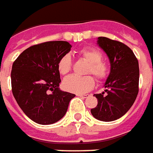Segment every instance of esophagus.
Segmentation results:
<instances>
[{"mask_svg": "<svg viewBox=\"0 0 153 153\" xmlns=\"http://www.w3.org/2000/svg\"><path fill=\"white\" fill-rule=\"evenodd\" d=\"M76 95L79 96V97H82V98H87V97H88L87 94H80V93H78V94H76Z\"/></svg>", "mask_w": 153, "mask_h": 153, "instance_id": "1", "label": "esophagus"}]
</instances>
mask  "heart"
<instances>
[{
	"instance_id": "1",
	"label": "heart",
	"mask_w": 153,
	"mask_h": 153,
	"mask_svg": "<svg viewBox=\"0 0 153 153\" xmlns=\"http://www.w3.org/2000/svg\"><path fill=\"white\" fill-rule=\"evenodd\" d=\"M79 56L87 61L88 65L86 68V74H93L98 82H103L107 78L109 72L108 65L102 59V53L93 47L82 48L78 51ZM72 67V60L71 55L65 54L60 57L57 64L58 71L60 75L69 73ZM95 85L94 78L91 75L79 76L71 75L65 79L62 87L65 91L75 93H87L93 88Z\"/></svg>"
}]
</instances>
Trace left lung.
Returning a JSON list of instances; mask_svg holds the SVG:
<instances>
[{"label":"left lung","instance_id":"left-lung-1","mask_svg":"<svg viewBox=\"0 0 153 153\" xmlns=\"http://www.w3.org/2000/svg\"><path fill=\"white\" fill-rule=\"evenodd\" d=\"M99 46L109 58L111 70L105 82V93L94 94L98 105L91 109L94 118L113 121L122 117L131 108L139 92L138 60L122 42L99 37Z\"/></svg>","mask_w":153,"mask_h":153}]
</instances>
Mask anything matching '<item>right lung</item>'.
<instances>
[{
	"mask_svg": "<svg viewBox=\"0 0 153 153\" xmlns=\"http://www.w3.org/2000/svg\"><path fill=\"white\" fill-rule=\"evenodd\" d=\"M71 45L66 41H48L25 50L12 64V91L19 107L40 125L59 121L67 111L73 93L59 89L57 64Z\"/></svg>",
	"mask_w": 153,
	"mask_h": 153,
	"instance_id": "add662e5",
	"label": "right lung"
}]
</instances>
